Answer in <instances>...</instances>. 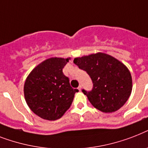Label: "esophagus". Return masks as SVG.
<instances>
[{"label": "esophagus", "instance_id": "1", "mask_svg": "<svg viewBox=\"0 0 148 148\" xmlns=\"http://www.w3.org/2000/svg\"><path fill=\"white\" fill-rule=\"evenodd\" d=\"M78 89H79V91L82 90V86H81V85H80V86H79V87H78Z\"/></svg>", "mask_w": 148, "mask_h": 148}]
</instances>
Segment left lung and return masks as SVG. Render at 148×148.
<instances>
[{
  "label": "left lung",
  "mask_w": 148,
  "mask_h": 148,
  "mask_svg": "<svg viewBox=\"0 0 148 148\" xmlns=\"http://www.w3.org/2000/svg\"><path fill=\"white\" fill-rule=\"evenodd\" d=\"M73 62L88 73L92 90L82 92L90 103L105 113L121 108L131 95L132 78L129 69L119 60L103 53L75 58Z\"/></svg>",
  "instance_id": "obj_1"
}]
</instances>
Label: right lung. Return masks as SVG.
<instances>
[{"label":"right lung","mask_w":148,"mask_h":148,"mask_svg":"<svg viewBox=\"0 0 148 148\" xmlns=\"http://www.w3.org/2000/svg\"><path fill=\"white\" fill-rule=\"evenodd\" d=\"M70 58L52 57L37 65L26 79L23 92L27 106L41 119L55 121L70 108L75 93L62 69Z\"/></svg>","instance_id":"right-lung-1"}]
</instances>
